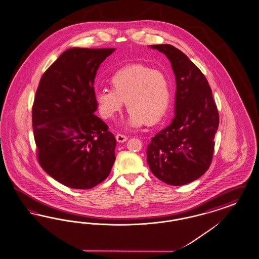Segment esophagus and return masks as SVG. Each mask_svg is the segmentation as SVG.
I'll use <instances>...</instances> for the list:
<instances>
[{"mask_svg":"<svg viewBox=\"0 0 259 259\" xmlns=\"http://www.w3.org/2000/svg\"><path fill=\"white\" fill-rule=\"evenodd\" d=\"M115 139H116V141L118 142V143H124L127 141V137L125 136V135L122 134H117L115 136Z\"/></svg>","mask_w":259,"mask_h":259,"instance_id":"obj_1","label":"esophagus"}]
</instances>
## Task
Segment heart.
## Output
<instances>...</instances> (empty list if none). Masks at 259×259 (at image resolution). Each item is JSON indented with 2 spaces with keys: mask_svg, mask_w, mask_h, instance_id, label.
Instances as JSON below:
<instances>
[{
  "mask_svg": "<svg viewBox=\"0 0 259 259\" xmlns=\"http://www.w3.org/2000/svg\"><path fill=\"white\" fill-rule=\"evenodd\" d=\"M113 90L102 89L94 94L104 119L119 114L126 103L130 112L127 124L138 128L159 122L166 114L171 99L170 81L162 69L138 63L126 66L111 78Z\"/></svg>",
  "mask_w": 259,
  "mask_h": 259,
  "instance_id": "obj_1",
  "label": "heart"
}]
</instances>
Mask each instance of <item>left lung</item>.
Here are the masks:
<instances>
[{
  "label": "left lung",
  "instance_id": "1",
  "mask_svg": "<svg viewBox=\"0 0 259 259\" xmlns=\"http://www.w3.org/2000/svg\"><path fill=\"white\" fill-rule=\"evenodd\" d=\"M151 47L171 62L176 115L147 145V164L161 181L181 186L204 175L211 165L220 120L217 105L205 76L184 53L169 44Z\"/></svg>",
  "mask_w": 259,
  "mask_h": 259
}]
</instances>
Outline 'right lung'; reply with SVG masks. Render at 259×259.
<instances>
[{"instance_id":"1","label":"right lung","mask_w":259,"mask_h":259,"mask_svg":"<svg viewBox=\"0 0 259 259\" xmlns=\"http://www.w3.org/2000/svg\"><path fill=\"white\" fill-rule=\"evenodd\" d=\"M114 48H71L42 75L32 105L38 163L64 186L92 189L111 172L116 141L93 114L94 78Z\"/></svg>"}]
</instances>
